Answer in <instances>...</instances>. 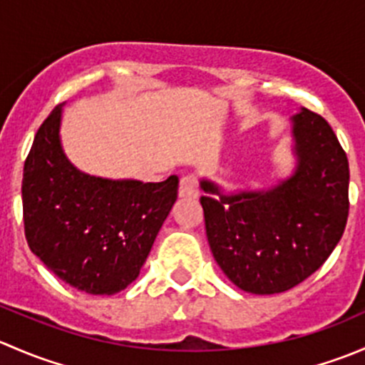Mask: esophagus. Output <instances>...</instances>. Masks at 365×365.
<instances>
[{
    "instance_id": "1",
    "label": "esophagus",
    "mask_w": 365,
    "mask_h": 365,
    "mask_svg": "<svg viewBox=\"0 0 365 365\" xmlns=\"http://www.w3.org/2000/svg\"><path fill=\"white\" fill-rule=\"evenodd\" d=\"M180 197H197L200 194V185H197V178L194 175H185L180 180V189H178Z\"/></svg>"
}]
</instances>
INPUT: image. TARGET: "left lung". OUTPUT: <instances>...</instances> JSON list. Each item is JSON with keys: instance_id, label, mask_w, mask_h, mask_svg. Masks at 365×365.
<instances>
[{"instance_id": "1", "label": "left lung", "mask_w": 365, "mask_h": 365, "mask_svg": "<svg viewBox=\"0 0 365 365\" xmlns=\"http://www.w3.org/2000/svg\"><path fill=\"white\" fill-rule=\"evenodd\" d=\"M297 169L270 190L222 194L201 180L213 257L254 295L288 292L332 254L348 220L349 165L329 121L302 109L292 118ZM219 195V198H215Z\"/></svg>"}]
</instances>
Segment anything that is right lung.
I'll return each mask as SVG.
<instances>
[{
  "instance_id": "obj_1",
  "label": "right lung",
  "mask_w": 365,
  "mask_h": 365,
  "mask_svg": "<svg viewBox=\"0 0 365 365\" xmlns=\"http://www.w3.org/2000/svg\"><path fill=\"white\" fill-rule=\"evenodd\" d=\"M60 121L58 106L40 125L26 157V240L31 252L72 288L114 295L138 279L178 197V176L143 183L86 175L63 153Z\"/></svg>"
}]
</instances>
